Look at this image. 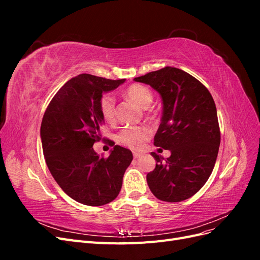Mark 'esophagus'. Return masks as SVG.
<instances>
[{
	"instance_id": "1",
	"label": "esophagus",
	"mask_w": 260,
	"mask_h": 260,
	"mask_svg": "<svg viewBox=\"0 0 260 260\" xmlns=\"http://www.w3.org/2000/svg\"><path fill=\"white\" fill-rule=\"evenodd\" d=\"M141 156V154L140 153H137V152H133V157H135V158H139V157Z\"/></svg>"
}]
</instances>
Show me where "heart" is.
Returning a JSON list of instances; mask_svg holds the SVG:
<instances>
[{
	"label": "heart",
	"instance_id": "obj_1",
	"mask_svg": "<svg viewBox=\"0 0 260 260\" xmlns=\"http://www.w3.org/2000/svg\"><path fill=\"white\" fill-rule=\"evenodd\" d=\"M133 103H136L141 108H147L153 101V94L148 88L142 84H132L124 92ZM100 112L104 120L107 122H113L116 117L115 100L111 94H103L100 99ZM151 137V130L145 125H136V127H125L121 129L116 137L117 142L128 148L141 149L146 141Z\"/></svg>",
	"mask_w": 260,
	"mask_h": 260
}]
</instances>
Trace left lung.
<instances>
[{
  "instance_id": "1",
  "label": "left lung",
  "mask_w": 260,
  "mask_h": 260,
  "mask_svg": "<svg viewBox=\"0 0 260 260\" xmlns=\"http://www.w3.org/2000/svg\"><path fill=\"white\" fill-rule=\"evenodd\" d=\"M160 94L162 116L154 144L169 149L164 157L151 153L156 167L146 176L149 190L164 202H182L198 193L215 167L220 129L214 99L196 78L165 67L135 78Z\"/></svg>"
}]
</instances>
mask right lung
Listing matches in <instances>:
<instances>
[{
  "label": "right lung",
  "mask_w": 260,
  "mask_h": 260,
  "mask_svg": "<svg viewBox=\"0 0 260 260\" xmlns=\"http://www.w3.org/2000/svg\"><path fill=\"white\" fill-rule=\"evenodd\" d=\"M124 80L89 74L72 78L55 94L43 116L40 135L49 170L62 191L84 205L114 201L133 159L131 151L119 145L106 158L93 149L104 121L99 107L102 94Z\"/></svg>",
  "instance_id": "right-lung-1"
}]
</instances>
